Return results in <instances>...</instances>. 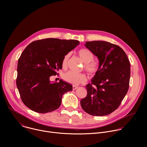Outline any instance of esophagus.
<instances>
[{
  "label": "esophagus",
  "mask_w": 147,
  "mask_h": 147,
  "mask_svg": "<svg viewBox=\"0 0 147 147\" xmlns=\"http://www.w3.org/2000/svg\"><path fill=\"white\" fill-rule=\"evenodd\" d=\"M77 88H78L77 87H76V86H73V90H76V89H77Z\"/></svg>",
  "instance_id": "1"
}]
</instances>
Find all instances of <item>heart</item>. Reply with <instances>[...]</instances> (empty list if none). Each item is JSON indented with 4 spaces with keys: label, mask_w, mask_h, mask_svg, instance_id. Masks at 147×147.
<instances>
[{
    "label": "heart",
    "mask_w": 147,
    "mask_h": 147,
    "mask_svg": "<svg viewBox=\"0 0 147 147\" xmlns=\"http://www.w3.org/2000/svg\"><path fill=\"white\" fill-rule=\"evenodd\" d=\"M78 55L81 60L84 62V68L87 73L90 75L95 74L99 70V65L97 62L93 61L94 59L93 53L88 49H81L78 51ZM69 57L70 53H67L63 59L61 63L63 68L67 67ZM63 78L65 81L74 86L78 85L79 84L83 83L86 81V77L84 74L71 71L65 73L63 75Z\"/></svg>",
    "instance_id": "heart-1"
}]
</instances>
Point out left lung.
Returning a JSON list of instances; mask_svg holds the SVG:
<instances>
[{"label":"left lung","instance_id":"8db88e82","mask_svg":"<svg viewBox=\"0 0 147 147\" xmlns=\"http://www.w3.org/2000/svg\"><path fill=\"white\" fill-rule=\"evenodd\" d=\"M85 46L98 58L99 70L86 86L87 95L81 106L91 115H108L118 108L128 91L130 61L120 47L108 42H86Z\"/></svg>","mask_w":147,"mask_h":147}]
</instances>
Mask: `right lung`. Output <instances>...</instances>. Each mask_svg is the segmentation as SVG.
Wrapping results in <instances>:
<instances>
[{
    "label": "right lung",
    "mask_w": 147,
    "mask_h": 147,
    "mask_svg": "<svg viewBox=\"0 0 147 147\" xmlns=\"http://www.w3.org/2000/svg\"><path fill=\"white\" fill-rule=\"evenodd\" d=\"M80 44L74 39L46 38L30 44L18 60L16 85L25 105L40 113L59 108L65 93L73 90L70 84L49 78L62 69L64 56Z\"/></svg>",
    "instance_id": "add662e5"
}]
</instances>
